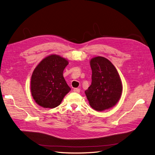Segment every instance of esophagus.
<instances>
[{
    "label": "esophagus",
    "instance_id": "obj_1",
    "mask_svg": "<svg viewBox=\"0 0 155 155\" xmlns=\"http://www.w3.org/2000/svg\"><path fill=\"white\" fill-rule=\"evenodd\" d=\"M74 92H76V93H79V92H80V89L78 88H74Z\"/></svg>",
    "mask_w": 155,
    "mask_h": 155
}]
</instances>
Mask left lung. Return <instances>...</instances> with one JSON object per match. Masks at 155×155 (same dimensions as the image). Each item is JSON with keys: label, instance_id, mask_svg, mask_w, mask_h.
Masks as SVG:
<instances>
[{"label": "left lung", "instance_id": "left-lung-1", "mask_svg": "<svg viewBox=\"0 0 155 155\" xmlns=\"http://www.w3.org/2000/svg\"><path fill=\"white\" fill-rule=\"evenodd\" d=\"M92 83L85 91L89 104L94 109L103 111L114 107L122 93L119 74L107 59L97 56L91 61Z\"/></svg>", "mask_w": 155, "mask_h": 155}]
</instances>
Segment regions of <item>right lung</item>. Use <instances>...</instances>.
Masks as SVG:
<instances>
[{
  "label": "right lung",
  "mask_w": 155,
  "mask_h": 155,
  "mask_svg": "<svg viewBox=\"0 0 155 155\" xmlns=\"http://www.w3.org/2000/svg\"><path fill=\"white\" fill-rule=\"evenodd\" d=\"M68 61L58 55L43 59L33 72L31 92L39 105L53 109L59 106L71 88L63 77V70Z\"/></svg>",
  "instance_id": "add662e5"
}]
</instances>
